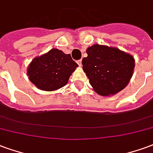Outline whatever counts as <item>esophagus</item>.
Returning a JSON list of instances; mask_svg holds the SVG:
<instances>
[{
	"mask_svg": "<svg viewBox=\"0 0 153 153\" xmlns=\"http://www.w3.org/2000/svg\"><path fill=\"white\" fill-rule=\"evenodd\" d=\"M77 63H78V65L80 66V67H81V65H82V63H81V60H78Z\"/></svg>",
	"mask_w": 153,
	"mask_h": 153,
	"instance_id": "obj_1",
	"label": "esophagus"
}]
</instances>
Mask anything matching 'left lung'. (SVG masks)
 <instances>
[{
	"instance_id": "obj_1",
	"label": "left lung",
	"mask_w": 153,
	"mask_h": 153,
	"mask_svg": "<svg viewBox=\"0 0 153 153\" xmlns=\"http://www.w3.org/2000/svg\"><path fill=\"white\" fill-rule=\"evenodd\" d=\"M86 53L82 68L97 94L114 95L129 84L135 66L131 54L118 48L99 44L88 47Z\"/></svg>"
}]
</instances>
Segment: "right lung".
<instances>
[{"mask_svg":"<svg viewBox=\"0 0 153 153\" xmlns=\"http://www.w3.org/2000/svg\"><path fill=\"white\" fill-rule=\"evenodd\" d=\"M77 67L69 53L54 48L34 58L27 67V75L40 90L54 91L67 85Z\"/></svg>","mask_w":153,"mask_h":153,"instance_id":"add662e5","label":"right lung"}]
</instances>
